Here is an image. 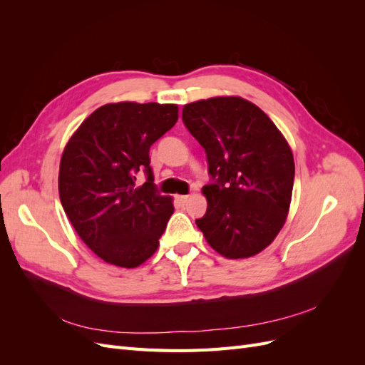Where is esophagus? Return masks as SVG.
<instances>
[{"label":"esophagus","instance_id":"obj_1","mask_svg":"<svg viewBox=\"0 0 365 365\" xmlns=\"http://www.w3.org/2000/svg\"><path fill=\"white\" fill-rule=\"evenodd\" d=\"M176 201H178V202H180V205H185V202H187V201H189V196H187V195L178 196V197H176Z\"/></svg>","mask_w":365,"mask_h":365}]
</instances>
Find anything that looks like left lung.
<instances>
[{
  "label": "left lung",
  "instance_id": "8db88e82",
  "mask_svg": "<svg viewBox=\"0 0 365 365\" xmlns=\"http://www.w3.org/2000/svg\"><path fill=\"white\" fill-rule=\"evenodd\" d=\"M182 121L207 153L212 182L196 219L207 242L228 259L267 248L289 212L295 165L288 141L259 106L212 97L182 108Z\"/></svg>",
  "mask_w": 365,
  "mask_h": 365
}]
</instances>
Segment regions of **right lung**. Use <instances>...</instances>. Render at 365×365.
<instances>
[{
    "mask_svg": "<svg viewBox=\"0 0 365 365\" xmlns=\"http://www.w3.org/2000/svg\"><path fill=\"white\" fill-rule=\"evenodd\" d=\"M176 120V105L108 103L83 121L63 149L62 207L77 235L106 263L135 268L158 248L173 205L155 189L149 150ZM140 170L148 180L138 187Z\"/></svg>",
    "mask_w": 365,
    "mask_h": 365,
    "instance_id": "1",
    "label": "right lung"
}]
</instances>
